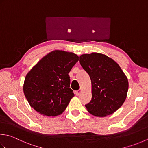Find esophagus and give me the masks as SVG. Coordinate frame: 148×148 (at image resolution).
Masks as SVG:
<instances>
[{"instance_id":"esophagus-1","label":"esophagus","mask_w":148,"mask_h":148,"mask_svg":"<svg viewBox=\"0 0 148 148\" xmlns=\"http://www.w3.org/2000/svg\"><path fill=\"white\" fill-rule=\"evenodd\" d=\"M82 90L79 89V90H78L75 92V94H76V95H79L81 93H82Z\"/></svg>"}]
</instances>
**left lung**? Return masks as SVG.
<instances>
[{
	"label": "left lung",
	"mask_w": 148,
	"mask_h": 148,
	"mask_svg": "<svg viewBox=\"0 0 148 148\" xmlns=\"http://www.w3.org/2000/svg\"><path fill=\"white\" fill-rule=\"evenodd\" d=\"M79 62L92 82V99L85 105L96 117L112 114L123 105L128 90V81L117 63L105 54H82Z\"/></svg>",
	"instance_id": "left-lung-1"
}]
</instances>
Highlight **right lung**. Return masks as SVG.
Wrapping results in <instances>:
<instances>
[{"label":"right lung","mask_w":148,"mask_h":148,"mask_svg":"<svg viewBox=\"0 0 148 148\" xmlns=\"http://www.w3.org/2000/svg\"><path fill=\"white\" fill-rule=\"evenodd\" d=\"M79 60L71 52L56 50L40 60L26 75L23 90L30 106L43 115L62 114L74 96L69 73Z\"/></svg>","instance_id":"1"}]
</instances>
